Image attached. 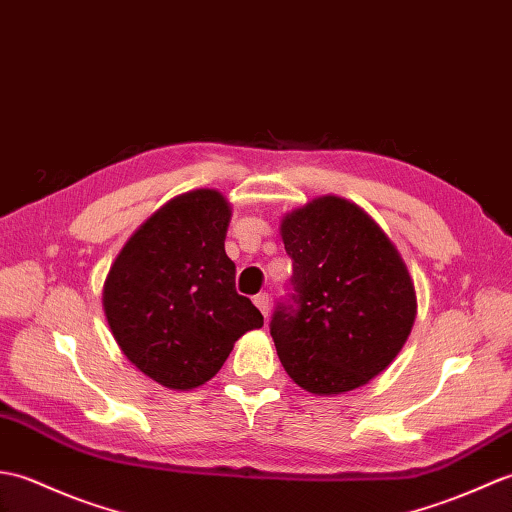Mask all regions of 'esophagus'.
Returning a JSON list of instances; mask_svg holds the SVG:
<instances>
[{
    "label": "esophagus",
    "instance_id": "esophagus-1",
    "mask_svg": "<svg viewBox=\"0 0 512 512\" xmlns=\"http://www.w3.org/2000/svg\"><path fill=\"white\" fill-rule=\"evenodd\" d=\"M254 304L260 309V313H263L265 317L269 315V295L267 293H258L254 295Z\"/></svg>",
    "mask_w": 512,
    "mask_h": 512
}]
</instances>
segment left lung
Instances as JSON below:
<instances>
[{
    "instance_id": "obj_1",
    "label": "left lung",
    "mask_w": 512,
    "mask_h": 512,
    "mask_svg": "<svg viewBox=\"0 0 512 512\" xmlns=\"http://www.w3.org/2000/svg\"><path fill=\"white\" fill-rule=\"evenodd\" d=\"M280 234L293 260V293L269 324L280 363L317 396L361 388L414 326V282L399 249L368 212L335 195L289 212Z\"/></svg>"
}]
</instances>
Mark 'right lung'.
<instances>
[{"label":"right lung","mask_w":512,"mask_h":512,"mask_svg":"<svg viewBox=\"0 0 512 512\" xmlns=\"http://www.w3.org/2000/svg\"><path fill=\"white\" fill-rule=\"evenodd\" d=\"M230 203L199 188L170 199L122 247L102 289L120 350L164 388L210 381L263 315L234 287L225 254Z\"/></svg>","instance_id":"right-lung-1"}]
</instances>
